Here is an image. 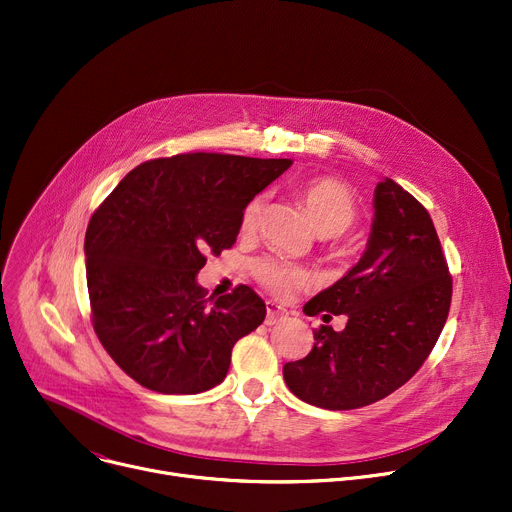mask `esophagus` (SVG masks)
I'll return each mask as SVG.
<instances>
[{
    "label": "esophagus",
    "instance_id": "esophagus-1",
    "mask_svg": "<svg viewBox=\"0 0 512 512\" xmlns=\"http://www.w3.org/2000/svg\"><path fill=\"white\" fill-rule=\"evenodd\" d=\"M265 311H267V317H265V323H267V325H276L278 321H282V319L288 317V311H284L280 304L271 302V300L265 302Z\"/></svg>",
    "mask_w": 512,
    "mask_h": 512
}]
</instances>
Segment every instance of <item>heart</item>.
<instances>
[{
    "label": "heart",
    "mask_w": 512,
    "mask_h": 512,
    "mask_svg": "<svg viewBox=\"0 0 512 512\" xmlns=\"http://www.w3.org/2000/svg\"><path fill=\"white\" fill-rule=\"evenodd\" d=\"M300 197L304 201L306 210H309L313 224L325 236L342 234L346 232L358 218V203L352 191L335 179L323 177L313 179L300 189ZM263 206V197H253L243 214H241V228L253 230ZM253 276L257 282L276 294L280 298L292 294L296 288L309 284V274L304 269L280 259V257H263L255 261Z\"/></svg>",
    "instance_id": "1"
}]
</instances>
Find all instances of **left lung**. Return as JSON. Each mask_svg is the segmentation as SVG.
<instances>
[{
  "instance_id": "8db88e82",
  "label": "left lung",
  "mask_w": 512,
  "mask_h": 512,
  "mask_svg": "<svg viewBox=\"0 0 512 512\" xmlns=\"http://www.w3.org/2000/svg\"><path fill=\"white\" fill-rule=\"evenodd\" d=\"M374 218L360 261L304 304L321 325L309 356L284 366L288 389L323 410H356L410 381L447 323L453 280L422 203L393 179L374 189Z\"/></svg>"
}]
</instances>
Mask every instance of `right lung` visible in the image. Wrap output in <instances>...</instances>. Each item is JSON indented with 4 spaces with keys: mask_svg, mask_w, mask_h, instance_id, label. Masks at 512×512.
<instances>
[{
    "mask_svg": "<svg viewBox=\"0 0 512 512\" xmlns=\"http://www.w3.org/2000/svg\"><path fill=\"white\" fill-rule=\"evenodd\" d=\"M292 160L177 154L135 166L92 214L86 280L102 348L142 387L193 395L220 385L234 344L265 319L249 288L206 298V253L236 243L247 203Z\"/></svg>",
    "mask_w": 512,
    "mask_h": 512,
    "instance_id": "1",
    "label": "right lung"
}]
</instances>
